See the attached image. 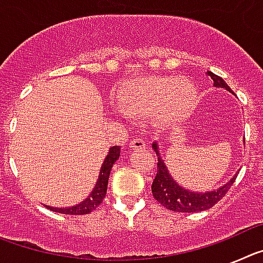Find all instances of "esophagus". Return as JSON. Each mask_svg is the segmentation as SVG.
Masks as SVG:
<instances>
[{
    "mask_svg": "<svg viewBox=\"0 0 263 263\" xmlns=\"http://www.w3.org/2000/svg\"><path fill=\"white\" fill-rule=\"evenodd\" d=\"M145 146H146L145 139L139 138V137H136V138H133L132 141H130V147L137 148V150H139V148H143Z\"/></svg>",
    "mask_w": 263,
    "mask_h": 263,
    "instance_id": "esophagus-1",
    "label": "esophagus"
}]
</instances>
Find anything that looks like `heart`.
I'll list each match as a JSON object with an SVG mask.
<instances>
[{"label": "heart", "instance_id": "1", "mask_svg": "<svg viewBox=\"0 0 263 263\" xmlns=\"http://www.w3.org/2000/svg\"><path fill=\"white\" fill-rule=\"evenodd\" d=\"M199 101L191 80L174 76H148L132 81L121 93L127 113L153 115L162 124H175L191 115Z\"/></svg>", "mask_w": 263, "mask_h": 263}]
</instances>
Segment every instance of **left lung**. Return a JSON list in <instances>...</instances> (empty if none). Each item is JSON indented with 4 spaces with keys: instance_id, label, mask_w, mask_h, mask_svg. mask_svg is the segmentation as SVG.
Segmentation results:
<instances>
[{
    "instance_id": "8db88e82",
    "label": "left lung",
    "mask_w": 263,
    "mask_h": 263,
    "mask_svg": "<svg viewBox=\"0 0 263 263\" xmlns=\"http://www.w3.org/2000/svg\"><path fill=\"white\" fill-rule=\"evenodd\" d=\"M208 76L213 80L215 87L218 88H225L227 90L232 92L229 85L222 80L220 76L215 75L213 72L208 71L206 72ZM233 93V92H232ZM155 153L158 155V162H157V174L153 180L152 184V192L155 200L163 205L164 208L174 212H200V211L210 210L215 205L217 201H220L222 197L227 195V192L231 190L232 184L236 180V176L229 180L227 184L222 185L221 188H218L217 191H211V192H203V194H197V192L187 191L184 188H182L178 183L171 178L170 173L167 171V167L164 162L160 159V155L157 150V143H153Z\"/></svg>"
}]
</instances>
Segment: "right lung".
<instances>
[{"instance_id":"right-lung-1","label":"right lung","mask_w":263,"mask_h":263,"mask_svg":"<svg viewBox=\"0 0 263 263\" xmlns=\"http://www.w3.org/2000/svg\"><path fill=\"white\" fill-rule=\"evenodd\" d=\"M120 157V146H113L109 150L108 155H106L105 160H104L101 170H100L99 180L96 183V187L93 188V191L89 196L85 199L81 204L76 206H71V208H52V206H47L48 210L52 212H59L63 215H87V213L92 212V211L103 203V199L106 195V188H108V180L110 170L115 164L116 160Z\"/></svg>"}]
</instances>
